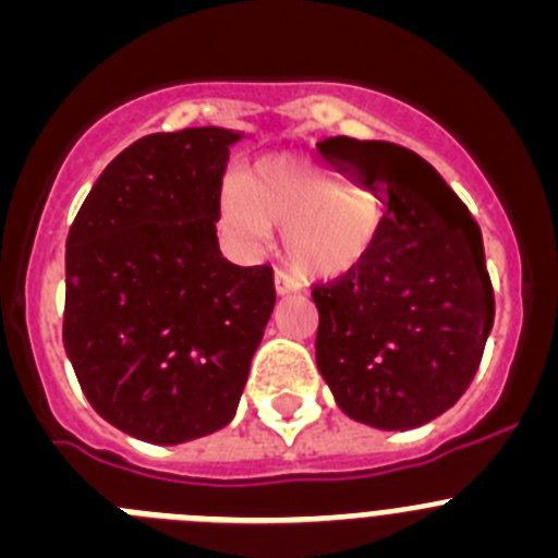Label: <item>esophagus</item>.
Returning <instances> with one entry per match:
<instances>
[{"label": "esophagus", "instance_id": "esophagus-1", "mask_svg": "<svg viewBox=\"0 0 558 558\" xmlns=\"http://www.w3.org/2000/svg\"><path fill=\"white\" fill-rule=\"evenodd\" d=\"M274 284H276V293H279V295L299 293V288H302V284L295 282L293 276L288 274V270H276V276H274Z\"/></svg>", "mask_w": 558, "mask_h": 558}]
</instances>
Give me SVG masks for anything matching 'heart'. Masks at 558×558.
Segmentation results:
<instances>
[{"label":"heart","instance_id":"heart-1","mask_svg":"<svg viewBox=\"0 0 558 558\" xmlns=\"http://www.w3.org/2000/svg\"><path fill=\"white\" fill-rule=\"evenodd\" d=\"M223 223L240 243H263L282 226V254L304 279H335L357 268L377 243L383 206L363 186L293 156H265L223 190Z\"/></svg>","mask_w":558,"mask_h":558}]
</instances>
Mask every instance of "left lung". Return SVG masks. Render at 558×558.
Segmentation results:
<instances>
[{
    "instance_id": "8db88e82",
    "label": "left lung",
    "mask_w": 558,
    "mask_h": 558,
    "mask_svg": "<svg viewBox=\"0 0 558 558\" xmlns=\"http://www.w3.org/2000/svg\"><path fill=\"white\" fill-rule=\"evenodd\" d=\"M324 150L386 195L372 254L315 284V363L347 416L411 430L470 388L495 324L481 226L408 147L332 136Z\"/></svg>"
}]
</instances>
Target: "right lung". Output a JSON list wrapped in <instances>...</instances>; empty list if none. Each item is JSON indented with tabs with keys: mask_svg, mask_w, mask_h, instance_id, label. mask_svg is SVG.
<instances>
[{
	"mask_svg": "<svg viewBox=\"0 0 558 558\" xmlns=\"http://www.w3.org/2000/svg\"><path fill=\"white\" fill-rule=\"evenodd\" d=\"M240 136H142L102 170L69 229L63 347L92 408L150 445L229 425L274 313L270 265H231L215 229Z\"/></svg>",
	"mask_w": 558,
	"mask_h": 558,
	"instance_id": "obj_1",
	"label": "right lung"
}]
</instances>
